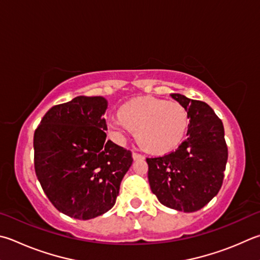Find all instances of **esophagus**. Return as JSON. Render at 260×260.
<instances>
[{"instance_id": "esophagus-1", "label": "esophagus", "mask_w": 260, "mask_h": 260, "mask_svg": "<svg viewBox=\"0 0 260 260\" xmlns=\"http://www.w3.org/2000/svg\"><path fill=\"white\" fill-rule=\"evenodd\" d=\"M132 158H133L134 160H139V159H143L144 157H143L142 154L136 153V152H133V154H132Z\"/></svg>"}]
</instances>
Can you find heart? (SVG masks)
Returning <instances> with one entry per match:
<instances>
[{"label": "heart", "instance_id": "heart-1", "mask_svg": "<svg viewBox=\"0 0 260 260\" xmlns=\"http://www.w3.org/2000/svg\"><path fill=\"white\" fill-rule=\"evenodd\" d=\"M119 117L109 122L118 136L128 128L134 132L141 148L150 153H165L181 142L188 125L187 112L175 101L140 99L122 106Z\"/></svg>", "mask_w": 260, "mask_h": 260}]
</instances>
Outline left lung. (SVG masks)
<instances>
[{
  "instance_id": "obj_1",
  "label": "left lung",
  "mask_w": 260,
  "mask_h": 260,
  "mask_svg": "<svg viewBox=\"0 0 260 260\" xmlns=\"http://www.w3.org/2000/svg\"><path fill=\"white\" fill-rule=\"evenodd\" d=\"M171 96L187 112V139L169 154L146 159L149 184L161 205L193 212L220 190L228 161L224 127L207 103L178 93Z\"/></svg>"
}]
</instances>
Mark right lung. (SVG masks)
Segmentation results:
<instances>
[{
	"instance_id": "obj_1",
	"label": "right lung",
	"mask_w": 260,
	"mask_h": 260,
	"mask_svg": "<svg viewBox=\"0 0 260 260\" xmlns=\"http://www.w3.org/2000/svg\"><path fill=\"white\" fill-rule=\"evenodd\" d=\"M103 96H76L46 112L34 135L35 172L60 212L92 219L115 206L131 151L107 139Z\"/></svg>"
}]
</instances>
